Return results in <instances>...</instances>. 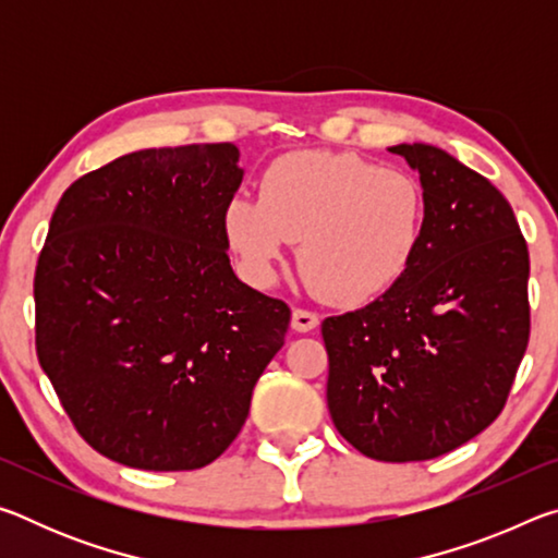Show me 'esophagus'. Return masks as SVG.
Wrapping results in <instances>:
<instances>
[{
  "instance_id": "esophagus-1",
  "label": "esophagus",
  "mask_w": 558,
  "mask_h": 558,
  "mask_svg": "<svg viewBox=\"0 0 558 558\" xmlns=\"http://www.w3.org/2000/svg\"><path fill=\"white\" fill-rule=\"evenodd\" d=\"M290 325L295 332H313V329L319 325V317L315 313H310V310H292V319Z\"/></svg>"
}]
</instances>
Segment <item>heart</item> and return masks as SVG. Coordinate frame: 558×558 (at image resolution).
Here are the masks:
<instances>
[{
  "label": "heart",
  "mask_w": 558,
  "mask_h": 558,
  "mask_svg": "<svg viewBox=\"0 0 558 558\" xmlns=\"http://www.w3.org/2000/svg\"><path fill=\"white\" fill-rule=\"evenodd\" d=\"M426 192L401 169L347 153H290L270 162L258 196L223 211V233L251 282L268 286L300 241V268L337 305H362L399 282L426 231Z\"/></svg>",
  "instance_id": "1"
}]
</instances>
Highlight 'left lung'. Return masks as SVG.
<instances>
[{
    "mask_svg": "<svg viewBox=\"0 0 558 558\" xmlns=\"http://www.w3.org/2000/svg\"><path fill=\"white\" fill-rule=\"evenodd\" d=\"M426 192L409 272L354 313L327 317V405L337 430L384 462L460 448L505 409L529 342V251L497 186L448 155L393 145Z\"/></svg>",
    "mask_w": 558,
    "mask_h": 558,
    "instance_id": "left-lung-1",
    "label": "left lung"
}]
</instances>
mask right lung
Segmentation results:
<instances>
[{
	"label": "right lung",
	"mask_w": 558,
	"mask_h": 558,
	"mask_svg": "<svg viewBox=\"0 0 558 558\" xmlns=\"http://www.w3.org/2000/svg\"><path fill=\"white\" fill-rule=\"evenodd\" d=\"M239 147L140 149L83 174L34 278L36 354L90 448L155 472L214 462L286 344L290 307L235 278Z\"/></svg>",
	"instance_id": "obj_1"
}]
</instances>
